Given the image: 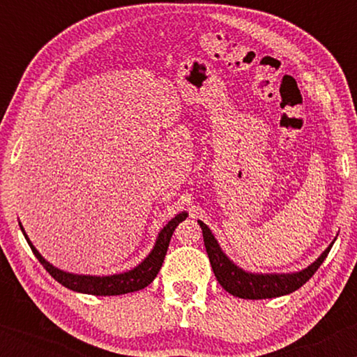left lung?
<instances>
[{
    "instance_id": "8db88e82",
    "label": "left lung",
    "mask_w": 357,
    "mask_h": 357,
    "mask_svg": "<svg viewBox=\"0 0 357 357\" xmlns=\"http://www.w3.org/2000/svg\"><path fill=\"white\" fill-rule=\"evenodd\" d=\"M199 227L203 230V240H204V248H206L208 258H210V264L213 272H215L216 280L220 282V285L227 290L231 296L240 297V298H252V301H258V298H273L287 296V294L296 292L297 289H301L302 285L309 280L310 277L317 272V268L321 267L322 261L326 260L327 253L333 248L334 241L326 248V252L322 253L312 265L302 270L297 273H248L240 267H236L235 264L221 252L218 241L215 240L210 228L198 221Z\"/></svg>"
}]
</instances>
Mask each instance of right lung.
Segmentation results:
<instances>
[{"label": "right lung", "instance_id": "1", "mask_svg": "<svg viewBox=\"0 0 357 357\" xmlns=\"http://www.w3.org/2000/svg\"><path fill=\"white\" fill-rule=\"evenodd\" d=\"M186 213H179L178 216H174L169 223L162 228L161 233H159L158 240H155V245L153 252L147 255V258L142 264H139L136 268L129 270V272L117 273V275H109V277H93V275H75V273L63 272V270L53 267V265L48 264L45 258L40 255L38 250H36L31 241L28 240L26 233H24L22 223H20V228H22L24 238H26L28 245H30L31 252L35 253V257L38 258L40 264L43 265L45 270H47L50 275L55 278L59 284H61L67 289L75 290V292L82 294H90V296H121V294H129L136 292V290L144 289L154 280L158 272L161 270L162 261H165L167 247H169L171 236L181 221L186 220Z\"/></svg>", "mask_w": 357, "mask_h": 357}]
</instances>
